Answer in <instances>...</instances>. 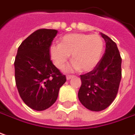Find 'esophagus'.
<instances>
[{
	"label": "esophagus",
	"instance_id": "obj_1",
	"mask_svg": "<svg viewBox=\"0 0 135 135\" xmlns=\"http://www.w3.org/2000/svg\"><path fill=\"white\" fill-rule=\"evenodd\" d=\"M73 77H74L73 75H67V76H66V80H70L71 78Z\"/></svg>",
	"mask_w": 135,
	"mask_h": 135
}]
</instances>
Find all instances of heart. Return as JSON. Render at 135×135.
I'll use <instances>...</instances> for the list:
<instances>
[{
	"label": "heart",
	"instance_id": "b5f03b06",
	"mask_svg": "<svg viewBox=\"0 0 135 135\" xmlns=\"http://www.w3.org/2000/svg\"><path fill=\"white\" fill-rule=\"evenodd\" d=\"M104 41L98 34L71 33L61 38V44H52L50 55L56 67L61 69L71 54L73 62L65 71L80 69L90 71L99 64L104 51Z\"/></svg>",
	"mask_w": 135,
	"mask_h": 135
}]
</instances>
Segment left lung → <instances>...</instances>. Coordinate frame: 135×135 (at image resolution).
I'll return each instance as SVG.
<instances>
[{"mask_svg": "<svg viewBox=\"0 0 135 135\" xmlns=\"http://www.w3.org/2000/svg\"><path fill=\"white\" fill-rule=\"evenodd\" d=\"M106 43L105 52L99 64L87 74L80 75L82 81L78 98L91 111H102L115 99L121 80V58L116 44L101 33Z\"/></svg>", "mask_w": 135, "mask_h": 135, "instance_id": "left-lung-1", "label": "left lung"}]
</instances>
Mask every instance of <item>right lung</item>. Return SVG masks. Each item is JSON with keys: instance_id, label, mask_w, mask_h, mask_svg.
I'll use <instances>...</instances> for the list:
<instances>
[{"instance_id": "add662e5", "label": "right lung", "mask_w": 135, "mask_h": 135, "mask_svg": "<svg viewBox=\"0 0 135 135\" xmlns=\"http://www.w3.org/2000/svg\"><path fill=\"white\" fill-rule=\"evenodd\" d=\"M57 33L54 29L36 31L22 42L15 58V82L20 96L26 105L37 111L51 107L66 81L50 56V47Z\"/></svg>"}]
</instances>
